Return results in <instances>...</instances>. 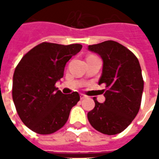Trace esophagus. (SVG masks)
<instances>
[{
    "label": "esophagus",
    "instance_id": "obj_1",
    "mask_svg": "<svg viewBox=\"0 0 159 159\" xmlns=\"http://www.w3.org/2000/svg\"><path fill=\"white\" fill-rule=\"evenodd\" d=\"M85 98H87V96L85 95H83V94H80V100H83V99H85Z\"/></svg>",
    "mask_w": 159,
    "mask_h": 159
}]
</instances>
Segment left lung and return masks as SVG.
I'll list each match as a JSON object with an SVG mask.
<instances>
[{
    "label": "left lung",
    "mask_w": 159,
    "mask_h": 159,
    "mask_svg": "<svg viewBox=\"0 0 159 159\" xmlns=\"http://www.w3.org/2000/svg\"><path fill=\"white\" fill-rule=\"evenodd\" d=\"M103 61L98 84L106 89L103 103L94 97L95 108L88 113L89 123L102 134L113 135L124 131L136 117L141 107L143 79L137 57L114 40L89 45Z\"/></svg>",
    "instance_id": "8db88e82"
}]
</instances>
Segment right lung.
I'll use <instances>...</instances> for the list:
<instances>
[{
	"label": "right lung",
	"instance_id": "1",
	"mask_svg": "<svg viewBox=\"0 0 159 159\" xmlns=\"http://www.w3.org/2000/svg\"><path fill=\"white\" fill-rule=\"evenodd\" d=\"M80 44L42 42L27 52L16 67L12 98L22 122L32 131L50 134L67 122L71 108L80 101L78 92L64 95L56 82Z\"/></svg>",
	"mask_w": 159,
	"mask_h": 159
}]
</instances>
